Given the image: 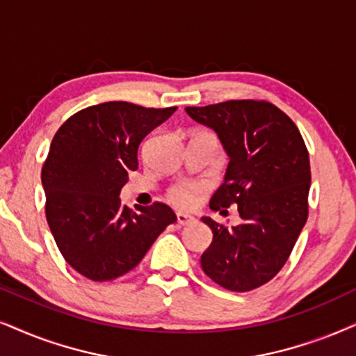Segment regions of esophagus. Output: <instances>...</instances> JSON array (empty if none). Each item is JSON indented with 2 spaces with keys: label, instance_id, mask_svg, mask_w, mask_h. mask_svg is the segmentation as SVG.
<instances>
[{
  "label": "esophagus",
  "instance_id": "esophagus-1",
  "mask_svg": "<svg viewBox=\"0 0 356 356\" xmlns=\"http://www.w3.org/2000/svg\"><path fill=\"white\" fill-rule=\"evenodd\" d=\"M195 222V218L192 217V215H187V213H177V223L181 225V227H184V225H188Z\"/></svg>",
  "mask_w": 356,
  "mask_h": 356
}]
</instances>
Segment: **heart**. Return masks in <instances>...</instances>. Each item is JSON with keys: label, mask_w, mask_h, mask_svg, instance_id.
<instances>
[{"label": "heart", "mask_w": 356, "mask_h": 356, "mask_svg": "<svg viewBox=\"0 0 356 356\" xmlns=\"http://www.w3.org/2000/svg\"><path fill=\"white\" fill-rule=\"evenodd\" d=\"M202 191H204V186H200V184H175L174 187H170L169 199L174 205L181 207V209H191V207L195 204L197 197L200 195Z\"/></svg>", "instance_id": "b5f03b06"}]
</instances>
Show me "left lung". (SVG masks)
Segmentation results:
<instances>
[{
  "mask_svg": "<svg viewBox=\"0 0 356 356\" xmlns=\"http://www.w3.org/2000/svg\"><path fill=\"white\" fill-rule=\"evenodd\" d=\"M186 111L218 134L230 157L210 209L236 205L243 220L228 228L202 218L213 233L202 269L223 289L253 291L281 271L307 222L309 151L294 121L269 102L228 100Z\"/></svg>",
  "mask_w": 356,
  "mask_h": 356,
  "instance_id": "8db88e82",
  "label": "left lung"
}]
</instances>
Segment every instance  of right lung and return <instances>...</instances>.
<instances>
[{"instance_id": "right-lung-1", "label": "right lung", "mask_w": 356, "mask_h": 356, "mask_svg": "<svg viewBox=\"0 0 356 356\" xmlns=\"http://www.w3.org/2000/svg\"><path fill=\"white\" fill-rule=\"evenodd\" d=\"M175 110L106 102L57 129L40 174L46 218L64 259L87 279L111 281L131 271L177 220L163 202L133 210L120 200L128 172L138 169L141 141Z\"/></svg>"}]
</instances>
